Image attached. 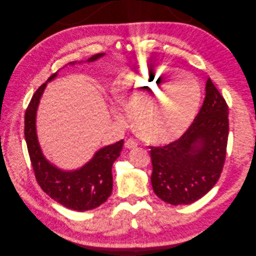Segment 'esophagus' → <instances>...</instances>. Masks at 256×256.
I'll use <instances>...</instances> for the list:
<instances>
[{
    "instance_id": "34e87169",
    "label": "esophagus",
    "mask_w": 256,
    "mask_h": 256,
    "mask_svg": "<svg viewBox=\"0 0 256 256\" xmlns=\"http://www.w3.org/2000/svg\"><path fill=\"white\" fill-rule=\"evenodd\" d=\"M138 142L136 138H128L125 142L126 148H128V149L136 148V147H138Z\"/></svg>"
}]
</instances>
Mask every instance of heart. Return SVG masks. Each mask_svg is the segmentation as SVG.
<instances>
[{"instance_id": "obj_1", "label": "heart", "mask_w": 256, "mask_h": 256, "mask_svg": "<svg viewBox=\"0 0 256 256\" xmlns=\"http://www.w3.org/2000/svg\"><path fill=\"white\" fill-rule=\"evenodd\" d=\"M148 93L152 96L145 100ZM116 94L122 106L133 110L140 134L157 144L172 142L184 134L201 101L198 80L190 72L166 66L130 72L120 80ZM114 114L118 120L124 116L120 109Z\"/></svg>"}]
</instances>
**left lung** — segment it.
<instances>
[{
	"instance_id": "left-lung-1",
	"label": "left lung",
	"mask_w": 256,
	"mask_h": 256,
	"mask_svg": "<svg viewBox=\"0 0 256 256\" xmlns=\"http://www.w3.org/2000/svg\"><path fill=\"white\" fill-rule=\"evenodd\" d=\"M192 125L178 140L162 147L150 146L154 192L172 205L202 198L223 171L229 132L228 105L210 78Z\"/></svg>"
}]
</instances>
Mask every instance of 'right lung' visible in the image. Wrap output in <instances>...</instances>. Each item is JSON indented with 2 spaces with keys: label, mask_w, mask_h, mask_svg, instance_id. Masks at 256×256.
<instances>
[{
  "label": "right lung",
  "mask_w": 256,
  "mask_h": 256,
  "mask_svg": "<svg viewBox=\"0 0 256 256\" xmlns=\"http://www.w3.org/2000/svg\"><path fill=\"white\" fill-rule=\"evenodd\" d=\"M103 55L104 53L92 55L88 62ZM55 77L56 72L48 81ZM46 82L35 92L25 112V138L35 178L46 194L66 208L78 212L94 210L112 194V166L123 149L124 140L102 148L88 164L74 172H64L48 164L42 153L35 129L36 109Z\"/></svg>",
  "instance_id": "right-lung-1"
}]
</instances>
